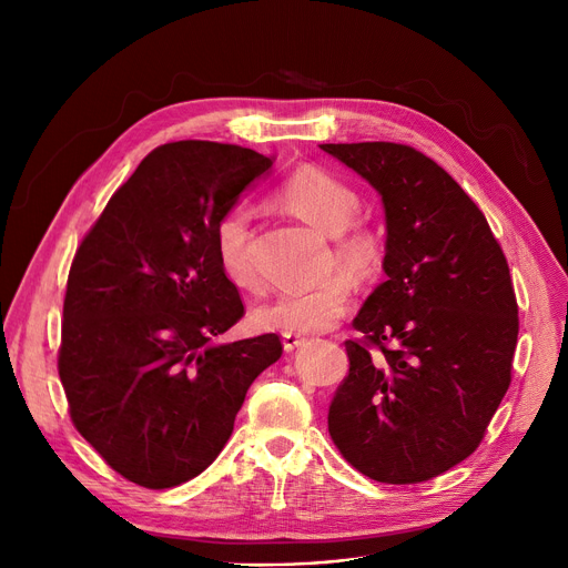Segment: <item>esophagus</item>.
<instances>
[{"instance_id": "1", "label": "esophagus", "mask_w": 568, "mask_h": 568, "mask_svg": "<svg viewBox=\"0 0 568 568\" xmlns=\"http://www.w3.org/2000/svg\"><path fill=\"white\" fill-rule=\"evenodd\" d=\"M304 343H306V338L300 336V334H283V347H285V352H292V349H296V347H302Z\"/></svg>"}]
</instances>
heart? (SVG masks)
<instances>
[{"label":"heart","mask_w":568,"mask_h":568,"mask_svg":"<svg viewBox=\"0 0 568 568\" xmlns=\"http://www.w3.org/2000/svg\"><path fill=\"white\" fill-rule=\"evenodd\" d=\"M278 204L287 214L300 219L326 236H334V251L349 272L366 276L375 272L382 248L377 236L352 223L362 206V197L345 179L320 170H296L278 191ZM251 216L246 209L234 206L216 223L214 242L219 264L225 278L239 290H257L260 281L248 255ZM354 296V281L347 274H336L308 290H292L278 294L253 311V322L260 329L281 334H313L332 329L345 315Z\"/></svg>","instance_id":"1"}]
</instances>
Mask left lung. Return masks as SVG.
<instances>
[{
    "label": "left lung",
    "mask_w": 568,
    "mask_h": 568,
    "mask_svg": "<svg viewBox=\"0 0 568 568\" xmlns=\"http://www.w3.org/2000/svg\"><path fill=\"white\" fill-rule=\"evenodd\" d=\"M382 195L384 274L345 341L329 407L343 458L382 484H419L484 439L511 384L518 304L481 209L433 159L396 142L320 144ZM382 352L369 356V345Z\"/></svg>",
    "instance_id": "8db88e82"
}]
</instances>
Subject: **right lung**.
I'll use <instances>...</instances> for the list:
<instances>
[{"label": "right lung", "mask_w": 568, "mask_h": 568, "mask_svg": "<svg viewBox=\"0 0 568 568\" xmlns=\"http://www.w3.org/2000/svg\"><path fill=\"white\" fill-rule=\"evenodd\" d=\"M274 161L206 140L156 146L73 257L59 347L78 433L124 479L163 490L216 460L276 334L216 343L244 315L214 232Z\"/></svg>", "instance_id": "right-lung-1"}]
</instances>
